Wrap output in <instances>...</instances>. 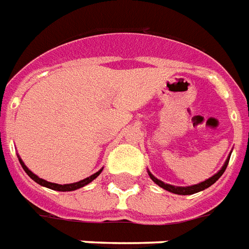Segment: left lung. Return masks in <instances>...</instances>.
Wrapping results in <instances>:
<instances>
[{"instance_id": "8db88e82", "label": "left lung", "mask_w": 249, "mask_h": 249, "mask_svg": "<svg viewBox=\"0 0 249 249\" xmlns=\"http://www.w3.org/2000/svg\"><path fill=\"white\" fill-rule=\"evenodd\" d=\"M230 158H231V155L228 157V159H227L226 163H224V166L221 167L220 171L216 172L213 177H211L210 179H207V180H204V182L199 183V184H194V186H188V187L171 186V184H167V183H164V182H162V180L157 179V178L154 177V175H152L150 171H148V175H150V178L152 179V182L157 183L158 186L164 188L166 191H170V192H172V194H178V195H192V194H196V192L206 190V188H208V187L212 186L213 183L216 182L217 179H219V178H220L221 175L224 174V171H226L227 166H228V162H230Z\"/></svg>"}]
</instances>
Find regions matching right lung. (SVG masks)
Returning a JSON list of instances; mask_svg holds the SVG:
<instances>
[{"label":"right lung","instance_id":"1","mask_svg":"<svg viewBox=\"0 0 249 249\" xmlns=\"http://www.w3.org/2000/svg\"><path fill=\"white\" fill-rule=\"evenodd\" d=\"M18 160H19V163H21V166H22V168L25 170V172L28 174L29 177L32 178L33 180L36 183H38V184H41V186L43 187H48V188H50V190H55V191H74V190H78V188H81V187H85L86 184H89L90 182H92L95 178L102 172V170H99L98 172H95V174H92L91 177L86 178V179H83V180H79V182L77 183H70V184H57V183H50V182H46V180H43V179H41V178H38L36 174H33L30 170H29L28 167L25 166V163L22 162V159L18 157Z\"/></svg>","mask_w":249,"mask_h":249}]
</instances>
